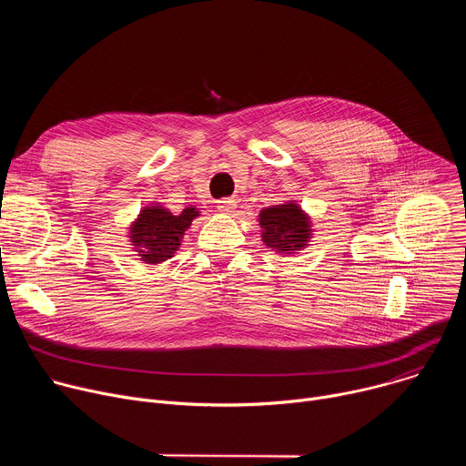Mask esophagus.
Returning a JSON list of instances; mask_svg holds the SVG:
<instances>
[{
    "mask_svg": "<svg viewBox=\"0 0 466 466\" xmlns=\"http://www.w3.org/2000/svg\"><path fill=\"white\" fill-rule=\"evenodd\" d=\"M238 208V203L236 198H221V201H218V210L221 214H227V216H232Z\"/></svg>",
    "mask_w": 466,
    "mask_h": 466,
    "instance_id": "esophagus-1",
    "label": "esophagus"
}]
</instances>
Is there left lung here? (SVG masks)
Wrapping results in <instances>:
<instances>
[{"instance_id": "8db88e82", "label": "left lung", "mask_w": 466, "mask_h": 466, "mask_svg": "<svg viewBox=\"0 0 466 466\" xmlns=\"http://www.w3.org/2000/svg\"><path fill=\"white\" fill-rule=\"evenodd\" d=\"M259 227L263 243L284 254L300 250L311 238L309 218L300 210L299 205L291 201L263 208L259 212Z\"/></svg>"}]
</instances>
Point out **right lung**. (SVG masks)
I'll return each instance as SVG.
<instances>
[{"label":"right lung","instance_id":"1","mask_svg":"<svg viewBox=\"0 0 466 466\" xmlns=\"http://www.w3.org/2000/svg\"><path fill=\"white\" fill-rule=\"evenodd\" d=\"M197 216V208H184L182 214L173 216L160 205L146 207L138 219L130 225V243L135 250H138L142 261H166L180 247L184 232Z\"/></svg>","mask_w":466,"mask_h":466}]
</instances>
